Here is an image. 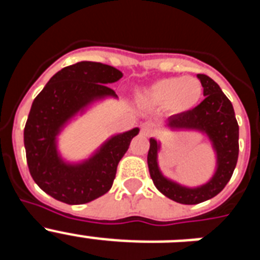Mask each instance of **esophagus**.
<instances>
[{
  "label": "esophagus",
  "mask_w": 260,
  "mask_h": 260,
  "mask_svg": "<svg viewBox=\"0 0 260 260\" xmlns=\"http://www.w3.org/2000/svg\"><path fill=\"white\" fill-rule=\"evenodd\" d=\"M141 133L143 135H146V137H148V135L152 134V126L150 123H143L141 126Z\"/></svg>",
  "instance_id": "esophagus-1"
}]
</instances>
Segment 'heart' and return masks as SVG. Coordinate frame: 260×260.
<instances>
[{
	"label": "heart",
	"mask_w": 260,
	"mask_h": 260,
	"mask_svg": "<svg viewBox=\"0 0 260 260\" xmlns=\"http://www.w3.org/2000/svg\"><path fill=\"white\" fill-rule=\"evenodd\" d=\"M203 87L197 78L169 77L156 80L143 92V98L152 105H167L173 113H185L198 104Z\"/></svg>",
	"instance_id": "1"
}]
</instances>
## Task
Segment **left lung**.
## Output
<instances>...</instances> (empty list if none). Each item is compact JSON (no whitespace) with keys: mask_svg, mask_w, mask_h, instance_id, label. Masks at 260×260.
I'll return each mask as SVG.
<instances>
[{"mask_svg":"<svg viewBox=\"0 0 260 260\" xmlns=\"http://www.w3.org/2000/svg\"><path fill=\"white\" fill-rule=\"evenodd\" d=\"M197 77L203 87L204 100L189 112L169 117L165 126L171 130H194L207 135L216 153V169L211 180L197 187H187L167 178L158 168L157 156L161 144L155 138L150 139L147 156L156 189L181 204H198L216 197L229 182L238 160V123L231 100L210 77L204 74Z\"/></svg>","mask_w":260,"mask_h":260,"instance_id":"left-lung-1","label":"left lung"}]
</instances>
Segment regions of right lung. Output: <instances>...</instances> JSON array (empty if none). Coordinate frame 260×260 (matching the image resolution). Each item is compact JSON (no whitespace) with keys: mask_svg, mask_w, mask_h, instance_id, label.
I'll return each instance as SVG.
<instances>
[{"mask_svg":"<svg viewBox=\"0 0 260 260\" xmlns=\"http://www.w3.org/2000/svg\"><path fill=\"white\" fill-rule=\"evenodd\" d=\"M116 68L82 61L53 75L32 103L24 127V148L29 173L44 192L68 204H83L108 192L117 165L139 128L116 134L86 160L65 161L58 152L57 137L78 114L95 103L117 99L108 84L122 78Z\"/></svg>","mask_w":260,"mask_h":260,"instance_id":"right-lung-1","label":"right lung"}]
</instances>
